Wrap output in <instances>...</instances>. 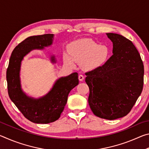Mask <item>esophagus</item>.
Masks as SVG:
<instances>
[{
  "mask_svg": "<svg viewBox=\"0 0 149 149\" xmlns=\"http://www.w3.org/2000/svg\"><path fill=\"white\" fill-rule=\"evenodd\" d=\"M78 79H79L80 81H82L84 79V76L83 75L80 74V75H79V76H78Z\"/></svg>",
  "mask_w": 149,
  "mask_h": 149,
  "instance_id": "esophagus-1",
  "label": "esophagus"
}]
</instances>
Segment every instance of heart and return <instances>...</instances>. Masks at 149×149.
Wrapping results in <instances>:
<instances>
[{
	"instance_id": "1",
	"label": "heart",
	"mask_w": 149,
	"mask_h": 149,
	"mask_svg": "<svg viewBox=\"0 0 149 149\" xmlns=\"http://www.w3.org/2000/svg\"><path fill=\"white\" fill-rule=\"evenodd\" d=\"M110 50L106 45H100L91 39H83L72 42L68 52L63 54L65 64L75 67L76 62L86 71H92L102 67L109 58Z\"/></svg>"
}]
</instances>
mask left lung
<instances>
[{"label":"left lung","instance_id":"left-lung-1","mask_svg":"<svg viewBox=\"0 0 149 149\" xmlns=\"http://www.w3.org/2000/svg\"><path fill=\"white\" fill-rule=\"evenodd\" d=\"M113 55L99 68L87 72L88 102L95 116L107 120L129 113L142 92L144 65L133 42L122 35L108 33Z\"/></svg>","mask_w":149,"mask_h":149}]
</instances>
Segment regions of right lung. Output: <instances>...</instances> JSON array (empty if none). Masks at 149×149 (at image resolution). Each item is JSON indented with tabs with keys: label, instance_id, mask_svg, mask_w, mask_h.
Returning a JSON list of instances; mask_svg holds the SVG:
<instances>
[{
	"label": "right lung",
	"instance_id": "right-lung-1",
	"mask_svg": "<svg viewBox=\"0 0 149 149\" xmlns=\"http://www.w3.org/2000/svg\"><path fill=\"white\" fill-rule=\"evenodd\" d=\"M53 39V34L27 37L12 51L6 71L10 99L27 120L35 123H49L58 119L64 109L70 91L79 84L78 74L74 72L57 79L50 91L38 99L29 97L22 90L20 68L24 56L33 50H42L50 46ZM50 61L56 62L54 55L50 56Z\"/></svg>",
	"mask_w": 149,
	"mask_h": 149
}]
</instances>
